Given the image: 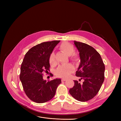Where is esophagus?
Listing matches in <instances>:
<instances>
[{
  "instance_id": "esophagus-1",
  "label": "esophagus",
  "mask_w": 121,
  "mask_h": 121,
  "mask_svg": "<svg viewBox=\"0 0 121 121\" xmlns=\"http://www.w3.org/2000/svg\"><path fill=\"white\" fill-rule=\"evenodd\" d=\"M61 81L62 82H64V81H66V79H64V78H63V79H61Z\"/></svg>"
}]
</instances>
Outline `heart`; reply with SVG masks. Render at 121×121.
Instances as JSON below:
<instances>
[{"instance_id":"b5f03b06","label":"heart","mask_w":121,"mask_h":121,"mask_svg":"<svg viewBox=\"0 0 121 121\" xmlns=\"http://www.w3.org/2000/svg\"><path fill=\"white\" fill-rule=\"evenodd\" d=\"M60 49L62 52L65 53L68 56H69L70 60L74 63H77L79 61V56L74 52V47L71 44L68 42H64L60 46ZM49 64L54 65L56 64V56L53 52L50 53L49 57ZM75 69L71 64L61 65L56 69V74L57 76L61 78H67L74 71Z\"/></svg>"}]
</instances>
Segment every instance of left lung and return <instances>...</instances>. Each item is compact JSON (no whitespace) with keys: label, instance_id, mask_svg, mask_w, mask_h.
I'll list each match as a JSON object with an SVG mask.
<instances>
[{"label":"left lung","instance_id":"left-lung-1","mask_svg":"<svg viewBox=\"0 0 121 121\" xmlns=\"http://www.w3.org/2000/svg\"><path fill=\"white\" fill-rule=\"evenodd\" d=\"M74 44L81 60L76 76L83 82L74 80V86L69 92L76 100L85 102L92 99L99 91L104 80L105 66L100 54L93 47L76 41Z\"/></svg>","mask_w":121,"mask_h":121}]
</instances>
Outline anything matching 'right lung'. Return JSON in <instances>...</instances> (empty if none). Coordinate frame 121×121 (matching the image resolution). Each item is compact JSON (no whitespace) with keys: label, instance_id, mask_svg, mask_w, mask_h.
Listing matches in <instances>:
<instances>
[{"label":"right lung","instance_id":"add662e5","mask_svg":"<svg viewBox=\"0 0 121 121\" xmlns=\"http://www.w3.org/2000/svg\"><path fill=\"white\" fill-rule=\"evenodd\" d=\"M60 40L45 42L34 46L26 53L21 67L20 79L28 97L36 103H44L52 99L60 79L47 81L43 73L50 71L49 57Z\"/></svg>","mask_w":121,"mask_h":121}]
</instances>
